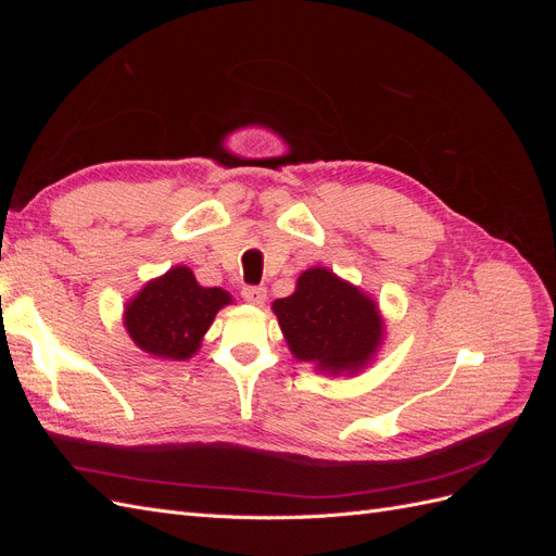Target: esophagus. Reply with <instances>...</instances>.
Returning a JSON list of instances; mask_svg holds the SVG:
<instances>
[{
	"mask_svg": "<svg viewBox=\"0 0 556 556\" xmlns=\"http://www.w3.org/2000/svg\"><path fill=\"white\" fill-rule=\"evenodd\" d=\"M243 299L248 301V304H255V306H262L264 299H266V288L264 285H245V288L241 290Z\"/></svg>",
	"mask_w": 556,
	"mask_h": 556,
	"instance_id": "1",
	"label": "esophagus"
}]
</instances>
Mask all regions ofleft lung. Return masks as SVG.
<instances>
[{
    "label": "left lung",
    "mask_w": 556,
    "mask_h": 556,
    "mask_svg": "<svg viewBox=\"0 0 556 556\" xmlns=\"http://www.w3.org/2000/svg\"><path fill=\"white\" fill-rule=\"evenodd\" d=\"M274 313L294 357L329 374L357 371L382 336L374 301L327 268L301 274L296 292L276 299Z\"/></svg>",
    "instance_id": "8db88e82"
}]
</instances>
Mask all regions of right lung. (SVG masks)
Instances as JSON below:
<instances>
[{
    "mask_svg": "<svg viewBox=\"0 0 556 556\" xmlns=\"http://www.w3.org/2000/svg\"><path fill=\"white\" fill-rule=\"evenodd\" d=\"M229 301L225 290L201 288L188 266H176L129 301L125 327L141 350L180 362L194 355L215 313Z\"/></svg>",
    "mask_w": 556,
    "mask_h": 556,
    "instance_id": "obj_1",
    "label": "right lung"
}]
</instances>
